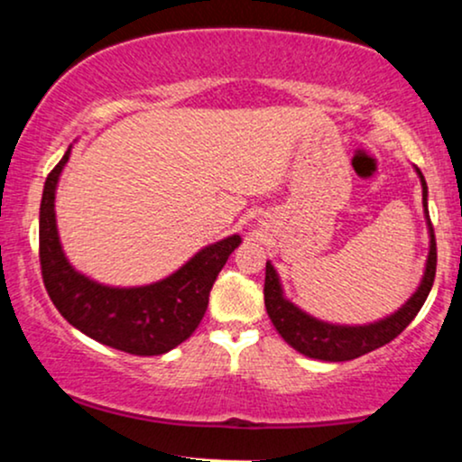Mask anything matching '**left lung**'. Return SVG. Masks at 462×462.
Wrapping results in <instances>:
<instances>
[{
  "label": "left lung",
  "instance_id": "8db88e82",
  "mask_svg": "<svg viewBox=\"0 0 462 462\" xmlns=\"http://www.w3.org/2000/svg\"><path fill=\"white\" fill-rule=\"evenodd\" d=\"M415 171L419 176V182H421L423 217H426L430 245H428L426 267H423V275L419 280L415 293L395 312H391V315H386L378 321L354 323V326L317 319L310 312L301 310L298 304H293V301L286 298L282 280H280L272 261H267V269H264V306H267V315L280 337L291 347L298 349L300 354H304L309 358L326 360V363L354 360L363 356V354H369L374 349L386 346L389 341H393L397 334L404 330L408 323L415 319L417 312L421 310L423 301H426L434 284V273H437V243H434V230L430 224V215H428L426 180H423L421 171L417 167Z\"/></svg>",
  "mask_w": 462,
  "mask_h": 462
}]
</instances>
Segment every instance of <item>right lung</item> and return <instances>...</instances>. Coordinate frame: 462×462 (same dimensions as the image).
<instances>
[{"mask_svg":"<svg viewBox=\"0 0 462 462\" xmlns=\"http://www.w3.org/2000/svg\"><path fill=\"white\" fill-rule=\"evenodd\" d=\"M73 145L45 180L39 213L41 269L47 293L60 315L93 341L136 354L161 356L187 341L208 309L210 289L238 235L201 247L167 278L141 286H113L78 272L62 249L56 224V189Z\"/></svg>","mask_w":462,"mask_h":462,"instance_id":"1","label":"right lung"}]
</instances>
